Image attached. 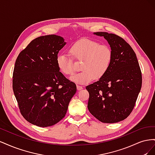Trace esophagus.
<instances>
[{"instance_id": "obj_1", "label": "esophagus", "mask_w": 155, "mask_h": 155, "mask_svg": "<svg viewBox=\"0 0 155 155\" xmlns=\"http://www.w3.org/2000/svg\"><path fill=\"white\" fill-rule=\"evenodd\" d=\"M77 89H78V91H81V90H82V89H83V87L79 85H77Z\"/></svg>"}]
</instances>
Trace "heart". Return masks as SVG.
Returning <instances> with one entry per match:
<instances>
[{"instance_id": "1", "label": "heart", "mask_w": 155, "mask_h": 155, "mask_svg": "<svg viewBox=\"0 0 155 155\" xmlns=\"http://www.w3.org/2000/svg\"><path fill=\"white\" fill-rule=\"evenodd\" d=\"M70 52L74 59L82 60L81 71L70 78L78 84H87L94 78L97 79L102 78L109 70L112 59V51L109 46L88 39L76 42L70 47ZM56 63L59 71L65 76L73 73L72 59L67 54H59L56 58Z\"/></svg>"}]
</instances>
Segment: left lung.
<instances>
[{
	"label": "left lung",
	"instance_id": "1",
	"mask_svg": "<svg viewBox=\"0 0 155 155\" xmlns=\"http://www.w3.org/2000/svg\"><path fill=\"white\" fill-rule=\"evenodd\" d=\"M110 45L112 59L107 73L86 87L88 109L103 123L113 124L127 118L142 87V73L137 55L121 37L107 32H94Z\"/></svg>",
	"mask_w": 155,
	"mask_h": 155
}]
</instances>
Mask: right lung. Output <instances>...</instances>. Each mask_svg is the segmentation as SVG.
Segmentation results:
<instances>
[{
	"instance_id": "add662e5",
	"label": "right lung",
	"mask_w": 155,
	"mask_h": 155,
	"mask_svg": "<svg viewBox=\"0 0 155 155\" xmlns=\"http://www.w3.org/2000/svg\"><path fill=\"white\" fill-rule=\"evenodd\" d=\"M67 44L62 37L41 36L33 40L17 57L13 90L21 113L30 124L54 125L67 113L76 94V84L59 72L56 58Z\"/></svg>"
}]
</instances>
